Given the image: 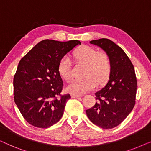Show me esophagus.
<instances>
[{
  "mask_svg": "<svg viewBox=\"0 0 151 151\" xmlns=\"http://www.w3.org/2000/svg\"><path fill=\"white\" fill-rule=\"evenodd\" d=\"M82 97L81 95H76V94H72L71 95V98H80Z\"/></svg>",
  "mask_w": 151,
  "mask_h": 151,
  "instance_id": "1",
  "label": "esophagus"
}]
</instances>
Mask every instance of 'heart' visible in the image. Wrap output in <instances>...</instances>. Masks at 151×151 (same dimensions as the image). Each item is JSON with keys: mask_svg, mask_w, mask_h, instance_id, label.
I'll list each match as a JSON object with an SVG mask.
<instances>
[{"mask_svg": "<svg viewBox=\"0 0 151 151\" xmlns=\"http://www.w3.org/2000/svg\"><path fill=\"white\" fill-rule=\"evenodd\" d=\"M73 56L78 63L86 64L83 80H73L68 84L66 89L70 93L82 95L93 89L98 84L106 82L111 71V61L106 52H98L91 47L83 45L76 49ZM58 71L63 80L69 81L72 77L70 59L64 56L59 61Z\"/></svg>", "mask_w": 151, "mask_h": 151, "instance_id": "heart-1", "label": "heart"}]
</instances>
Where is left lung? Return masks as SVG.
Masks as SVG:
<instances>
[{"instance_id": "obj_1", "label": "left lung", "mask_w": 151, "mask_h": 151, "mask_svg": "<svg viewBox=\"0 0 151 151\" xmlns=\"http://www.w3.org/2000/svg\"><path fill=\"white\" fill-rule=\"evenodd\" d=\"M109 55L111 71L106 84L96 92L97 102L86 111L92 123L104 129L118 126L133 110L137 80L133 64L122 49L106 38L90 41Z\"/></svg>"}]
</instances>
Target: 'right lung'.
Listing matches in <instances>:
<instances>
[{
	"label": "right lung",
	"mask_w": 151,
	"mask_h": 151,
	"mask_svg": "<svg viewBox=\"0 0 151 151\" xmlns=\"http://www.w3.org/2000/svg\"><path fill=\"white\" fill-rule=\"evenodd\" d=\"M78 45L81 42L76 40H42L18 63L14 78V102L24 119L34 127L49 128L63 116L71 96L58 98L63 87L58 66Z\"/></svg>",
	"instance_id": "obj_1"
}]
</instances>
